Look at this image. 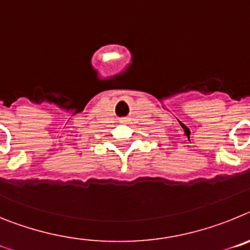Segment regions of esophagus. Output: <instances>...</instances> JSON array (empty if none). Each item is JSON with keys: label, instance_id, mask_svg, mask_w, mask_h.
<instances>
[{"label": "esophagus", "instance_id": "obj_1", "mask_svg": "<svg viewBox=\"0 0 250 250\" xmlns=\"http://www.w3.org/2000/svg\"><path fill=\"white\" fill-rule=\"evenodd\" d=\"M121 123H126V120H121Z\"/></svg>", "mask_w": 250, "mask_h": 250}]
</instances>
